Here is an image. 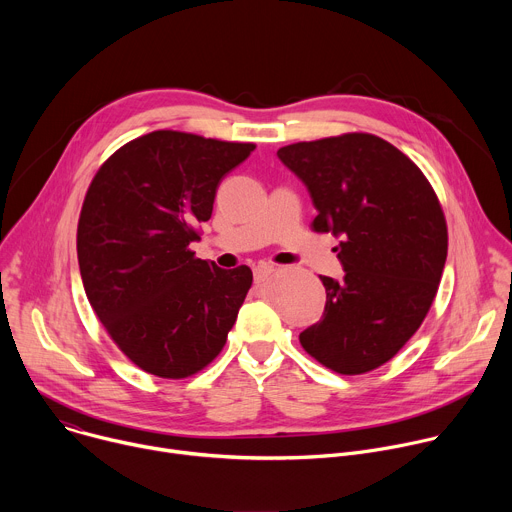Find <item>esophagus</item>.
Here are the masks:
<instances>
[{"instance_id": "1", "label": "esophagus", "mask_w": 512, "mask_h": 512, "mask_svg": "<svg viewBox=\"0 0 512 512\" xmlns=\"http://www.w3.org/2000/svg\"><path fill=\"white\" fill-rule=\"evenodd\" d=\"M275 271H277V269H275L273 265H259V267H255V269H253V277H255V283H261V281H265V279H267V277H271Z\"/></svg>"}]
</instances>
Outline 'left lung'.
<instances>
[{"mask_svg": "<svg viewBox=\"0 0 512 512\" xmlns=\"http://www.w3.org/2000/svg\"><path fill=\"white\" fill-rule=\"evenodd\" d=\"M310 192L312 229L340 239V281L320 275L326 308L300 342L324 367L360 375L417 332L448 257L446 218L421 170L389 141L346 133L277 152Z\"/></svg>", "mask_w": 512, "mask_h": 512, "instance_id": "left-lung-1", "label": "left lung"}]
</instances>
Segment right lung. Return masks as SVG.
Here are the masks:
<instances>
[{
  "label": "right lung",
  "instance_id": "right-lung-1",
  "mask_svg": "<svg viewBox=\"0 0 512 512\" xmlns=\"http://www.w3.org/2000/svg\"><path fill=\"white\" fill-rule=\"evenodd\" d=\"M253 143L152 131L119 148L83 202L77 253L87 298L109 336L145 373L184 379L227 342L253 283L247 265L196 259V225Z\"/></svg>",
  "mask_w": 512,
  "mask_h": 512
}]
</instances>
